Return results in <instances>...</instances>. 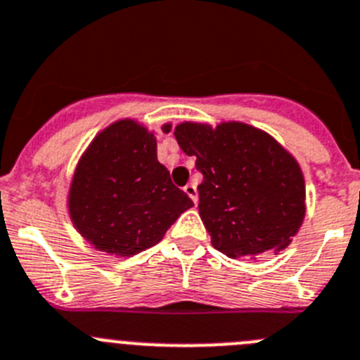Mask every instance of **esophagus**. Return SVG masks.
Segmentation results:
<instances>
[{"mask_svg":"<svg viewBox=\"0 0 360 360\" xmlns=\"http://www.w3.org/2000/svg\"><path fill=\"white\" fill-rule=\"evenodd\" d=\"M184 191H186V194L191 198V200H193L194 203L198 202V191H196V186H194V184H187V186L184 187Z\"/></svg>","mask_w":360,"mask_h":360,"instance_id":"esophagus-1","label":"esophagus"}]
</instances>
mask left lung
<instances>
[{
    "label": "left lung",
    "instance_id": "1",
    "mask_svg": "<svg viewBox=\"0 0 360 360\" xmlns=\"http://www.w3.org/2000/svg\"><path fill=\"white\" fill-rule=\"evenodd\" d=\"M174 137L203 174L198 209L214 248L257 259L291 243L305 216V182L271 135L245 123H182Z\"/></svg>",
    "mask_w": 360,
    "mask_h": 360
}]
</instances>
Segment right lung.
Listing matches in <instances>:
<instances>
[{
  "mask_svg": "<svg viewBox=\"0 0 360 360\" xmlns=\"http://www.w3.org/2000/svg\"><path fill=\"white\" fill-rule=\"evenodd\" d=\"M191 207V198L157 160L153 134L130 120L92 141L69 191V214L78 232L100 252L121 257L157 245Z\"/></svg>",
  "mask_w": 360,
  "mask_h": 360,
  "instance_id": "right-lung-1",
  "label": "right lung"
}]
</instances>
